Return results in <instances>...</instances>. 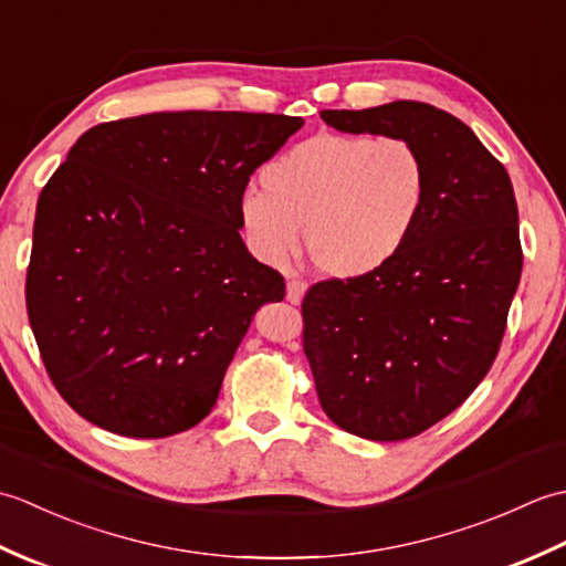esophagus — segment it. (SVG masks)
Returning <instances> with one entry per match:
<instances>
[{
	"mask_svg": "<svg viewBox=\"0 0 566 566\" xmlns=\"http://www.w3.org/2000/svg\"><path fill=\"white\" fill-rule=\"evenodd\" d=\"M306 290H308V284L304 280H290L286 282V302L298 304L304 298Z\"/></svg>",
	"mask_w": 566,
	"mask_h": 566,
	"instance_id": "obj_1",
	"label": "esophagus"
}]
</instances>
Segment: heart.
<instances>
[{
  "label": "heart",
  "mask_w": 566,
  "mask_h": 566,
  "mask_svg": "<svg viewBox=\"0 0 566 566\" xmlns=\"http://www.w3.org/2000/svg\"><path fill=\"white\" fill-rule=\"evenodd\" d=\"M240 197L252 252L282 268L306 245L340 280L381 270L411 238L428 191L420 153L399 136L316 134L264 165Z\"/></svg>",
  "instance_id": "heart-1"
}]
</instances>
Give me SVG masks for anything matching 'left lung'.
<instances>
[{
    "instance_id": "obj_1",
    "label": "left lung",
    "mask_w": 566,
    "mask_h": 566,
    "mask_svg": "<svg viewBox=\"0 0 566 566\" xmlns=\"http://www.w3.org/2000/svg\"><path fill=\"white\" fill-rule=\"evenodd\" d=\"M345 134L399 136L426 163L411 238L381 270L318 282L302 302L318 401L353 436L413 438L462 406L494 365L523 250L511 177L472 128L423 102L326 109Z\"/></svg>"
}]
</instances>
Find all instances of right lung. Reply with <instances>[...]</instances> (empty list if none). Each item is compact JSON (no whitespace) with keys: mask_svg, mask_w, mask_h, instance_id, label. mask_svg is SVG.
I'll list each match as a JSON object with an SVG mask.
<instances>
[{"mask_svg":"<svg viewBox=\"0 0 566 566\" xmlns=\"http://www.w3.org/2000/svg\"><path fill=\"white\" fill-rule=\"evenodd\" d=\"M302 116L160 112L94 126L48 179L27 311L57 394L126 438L195 428L284 276L238 228L250 175Z\"/></svg>","mask_w":566,"mask_h":566,"instance_id":"obj_1","label":"right lung"}]
</instances>
